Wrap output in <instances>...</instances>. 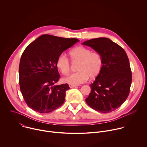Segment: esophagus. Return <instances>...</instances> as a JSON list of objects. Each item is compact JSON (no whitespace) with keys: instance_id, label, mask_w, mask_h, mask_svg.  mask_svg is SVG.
Returning <instances> with one entry per match:
<instances>
[{"instance_id":"obj_1","label":"esophagus","mask_w":147,"mask_h":147,"mask_svg":"<svg viewBox=\"0 0 147 147\" xmlns=\"http://www.w3.org/2000/svg\"><path fill=\"white\" fill-rule=\"evenodd\" d=\"M69 87H70V88H76V87H78V86H73V85H71V84H70V85H69Z\"/></svg>"}]
</instances>
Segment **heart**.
Returning <instances> with one entry per match:
<instances>
[{
  "label": "heart",
  "mask_w": 147,
  "mask_h": 147,
  "mask_svg": "<svg viewBox=\"0 0 147 147\" xmlns=\"http://www.w3.org/2000/svg\"><path fill=\"white\" fill-rule=\"evenodd\" d=\"M72 61H79L77 72L73 73L63 79L65 82L77 86L86 82L88 78H96L102 69V59L98 52H92L84 47L79 46L71 49L69 52ZM56 65L59 71L64 75L67 74L70 70V63L64 55L58 56Z\"/></svg>",
  "instance_id": "heart-1"
}]
</instances>
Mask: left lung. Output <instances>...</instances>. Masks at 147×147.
Returning <instances> with one entry per match:
<instances>
[{
    "label": "left lung",
    "instance_id": "left-lung-1",
    "mask_svg": "<svg viewBox=\"0 0 147 147\" xmlns=\"http://www.w3.org/2000/svg\"><path fill=\"white\" fill-rule=\"evenodd\" d=\"M82 44L92 48L102 59V70L90 85L91 91L86 102L98 112H112L129 95L132 74L127 55L120 46L107 38L92 39Z\"/></svg>",
    "mask_w": 147,
    "mask_h": 147
}]
</instances>
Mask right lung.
Listing matches in <instances>:
<instances>
[{"mask_svg": "<svg viewBox=\"0 0 147 147\" xmlns=\"http://www.w3.org/2000/svg\"><path fill=\"white\" fill-rule=\"evenodd\" d=\"M79 40L45 34L26 48L19 65L20 90L27 105L35 112L47 113L64 103L67 84L55 85L60 78L56 65L63 52Z\"/></svg>", "mask_w": 147, "mask_h": 147, "instance_id": "right-lung-1", "label": "right lung"}]
</instances>
